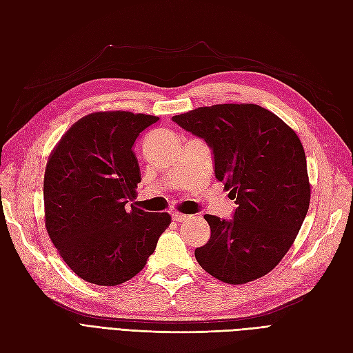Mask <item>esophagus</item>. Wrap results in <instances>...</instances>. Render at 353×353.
<instances>
[{"label": "esophagus", "instance_id": "1", "mask_svg": "<svg viewBox=\"0 0 353 353\" xmlns=\"http://www.w3.org/2000/svg\"><path fill=\"white\" fill-rule=\"evenodd\" d=\"M190 216L188 215H184V213H179V212H174L172 213V219L174 221H178V222H183V221H187Z\"/></svg>", "mask_w": 353, "mask_h": 353}]
</instances>
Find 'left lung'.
<instances>
[{"mask_svg":"<svg viewBox=\"0 0 353 353\" xmlns=\"http://www.w3.org/2000/svg\"><path fill=\"white\" fill-rule=\"evenodd\" d=\"M172 121L212 148L215 176L239 205L230 221L205 215L210 239L194 252L199 265L228 284L261 279L292 248L309 209L301 140L258 104H215Z\"/></svg>","mask_w":353,"mask_h":353,"instance_id":"1","label":"left lung"}]
</instances>
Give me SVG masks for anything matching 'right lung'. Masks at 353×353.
Here are the masks:
<instances>
[{
  "instance_id": "right-lung-1",
  "label": "right lung",
  "mask_w": 353,
  "mask_h": 353,
  "mask_svg": "<svg viewBox=\"0 0 353 353\" xmlns=\"http://www.w3.org/2000/svg\"><path fill=\"white\" fill-rule=\"evenodd\" d=\"M157 121L119 110L91 113L70 126L48 159L46 227L63 261L85 281L131 280L169 227V213L126 205L141 183L134 143Z\"/></svg>"
}]
</instances>
